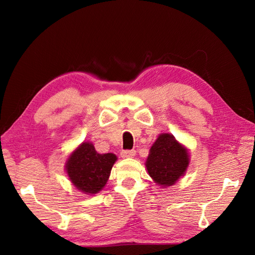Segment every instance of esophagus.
Segmentation results:
<instances>
[{
  "label": "esophagus",
  "mask_w": 255,
  "mask_h": 255,
  "mask_svg": "<svg viewBox=\"0 0 255 255\" xmlns=\"http://www.w3.org/2000/svg\"><path fill=\"white\" fill-rule=\"evenodd\" d=\"M136 155V151L135 150H125L121 152V156L123 158H129V157H134Z\"/></svg>",
  "instance_id": "obj_1"
}]
</instances>
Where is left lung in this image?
<instances>
[{
    "mask_svg": "<svg viewBox=\"0 0 255 255\" xmlns=\"http://www.w3.org/2000/svg\"><path fill=\"white\" fill-rule=\"evenodd\" d=\"M189 165L188 150L168 133L160 134L150 149L145 167L159 186H172L183 176Z\"/></svg>",
    "mask_w": 255,
    "mask_h": 255,
    "instance_id": "1",
    "label": "left lung"
}]
</instances>
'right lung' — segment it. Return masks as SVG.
Segmentation results:
<instances>
[{
  "label": "right lung",
  "instance_id": "right-lung-1",
  "mask_svg": "<svg viewBox=\"0 0 255 255\" xmlns=\"http://www.w3.org/2000/svg\"><path fill=\"white\" fill-rule=\"evenodd\" d=\"M117 160L113 153L100 154L91 142H83L66 163V171L74 186L84 194L95 195L102 190Z\"/></svg>",
  "mask_w": 255,
  "mask_h": 255
}]
</instances>
